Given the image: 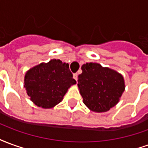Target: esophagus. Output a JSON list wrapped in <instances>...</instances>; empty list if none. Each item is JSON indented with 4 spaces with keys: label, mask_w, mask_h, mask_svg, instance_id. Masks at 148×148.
Listing matches in <instances>:
<instances>
[{
    "label": "esophagus",
    "mask_w": 148,
    "mask_h": 148,
    "mask_svg": "<svg viewBox=\"0 0 148 148\" xmlns=\"http://www.w3.org/2000/svg\"><path fill=\"white\" fill-rule=\"evenodd\" d=\"M73 76H74V79L77 81V73H75V74H74V75H73Z\"/></svg>",
    "instance_id": "1"
}]
</instances>
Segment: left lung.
I'll list each match as a JSON object with an SVG mask.
<instances>
[{"label":"left lung","instance_id":"obj_1","mask_svg":"<svg viewBox=\"0 0 148 148\" xmlns=\"http://www.w3.org/2000/svg\"><path fill=\"white\" fill-rule=\"evenodd\" d=\"M82 70L77 86L84 104L97 112L109 111L116 106L125 88L123 76L94 62H86Z\"/></svg>","mask_w":148,"mask_h":148}]
</instances>
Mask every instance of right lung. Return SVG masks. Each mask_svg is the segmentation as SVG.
<instances>
[{
    "mask_svg": "<svg viewBox=\"0 0 148 148\" xmlns=\"http://www.w3.org/2000/svg\"><path fill=\"white\" fill-rule=\"evenodd\" d=\"M76 83L68 63L52 59L27 71L24 87L32 101L43 109H51L61 102L67 90Z\"/></svg>",
    "mask_w": 148,
    "mask_h": 148,
    "instance_id": "1",
    "label": "right lung"
}]
</instances>
